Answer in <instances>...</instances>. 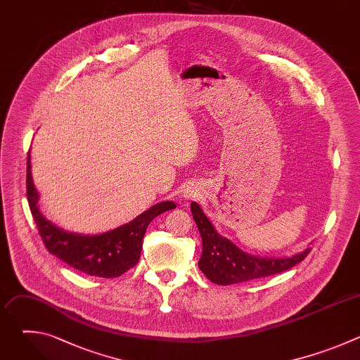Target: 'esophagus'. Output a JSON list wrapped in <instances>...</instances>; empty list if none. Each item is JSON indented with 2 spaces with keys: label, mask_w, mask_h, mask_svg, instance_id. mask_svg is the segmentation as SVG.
<instances>
[{
  "label": "esophagus",
  "mask_w": 360,
  "mask_h": 360,
  "mask_svg": "<svg viewBox=\"0 0 360 360\" xmlns=\"http://www.w3.org/2000/svg\"><path fill=\"white\" fill-rule=\"evenodd\" d=\"M196 196V192L195 191H188L186 193H184V198L185 199H192V198H195Z\"/></svg>",
  "instance_id": "1"
}]
</instances>
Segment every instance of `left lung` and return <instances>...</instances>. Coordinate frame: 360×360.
Wrapping results in <instances>:
<instances>
[{"label": "left lung", "instance_id": "1", "mask_svg": "<svg viewBox=\"0 0 360 360\" xmlns=\"http://www.w3.org/2000/svg\"><path fill=\"white\" fill-rule=\"evenodd\" d=\"M191 212L202 238V255L198 266L217 285H233L281 274L302 262L311 252V248H307L286 258H262L250 255L219 235L196 202L191 203Z\"/></svg>", "mask_w": 360, "mask_h": 360}]
</instances>
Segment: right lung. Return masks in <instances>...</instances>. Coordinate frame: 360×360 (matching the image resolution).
Returning <instances> with one entry per match:
<instances>
[{"mask_svg": "<svg viewBox=\"0 0 360 360\" xmlns=\"http://www.w3.org/2000/svg\"><path fill=\"white\" fill-rule=\"evenodd\" d=\"M27 198L34 221L45 248L71 268L98 278H118L134 268L141 256L142 239L148 225L176 205L164 200L153 205L134 221L99 235H82L64 231L39 211V193L31 175V157L27 161Z\"/></svg>", "mask_w": 360, "mask_h": 360, "instance_id": "obj_1", "label": "right lung"}]
</instances>
